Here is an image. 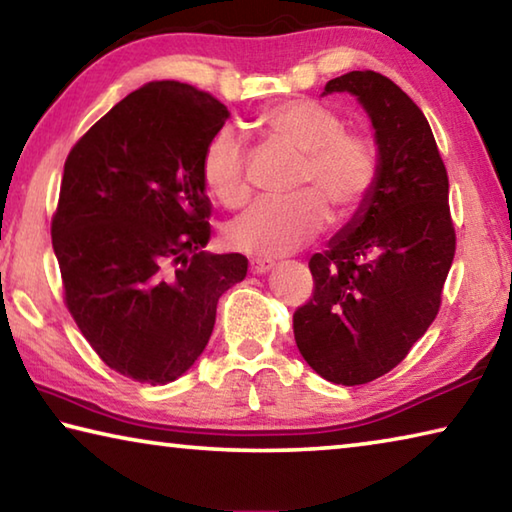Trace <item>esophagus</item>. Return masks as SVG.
Wrapping results in <instances>:
<instances>
[{"label":"esophagus","instance_id":"esophagus-1","mask_svg":"<svg viewBox=\"0 0 512 512\" xmlns=\"http://www.w3.org/2000/svg\"><path fill=\"white\" fill-rule=\"evenodd\" d=\"M273 268L271 259H250V273L255 275H264Z\"/></svg>","mask_w":512,"mask_h":512}]
</instances>
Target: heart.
Returning <instances> with one entry per match:
<instances>
[{
  "label": "heart",
  "mask_w": 512,
  "mask_h": 512,
  "mask_svg": "<svg viewBox=\"0 0 512 512\" xmlns=\"http://www.w3.org/2000/svg\"><path fill=\"white\" fill-rule=\"evenodd\" d=\"M268 140L307 155L302 194L293 201H257L228 225V244L248 255L275 257L314 239L327 223L325 203L350 219L377 183V149L366 135L345 131L341 115L311 99L275 103L257 117ZM201 176L216 201L237 207L248 198L246 146L223 126L205 144Z\"/></svg>",
  "instance_id": "1"
}]
</instances>
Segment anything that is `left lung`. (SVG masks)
I'll use <instances>...</instances> for the list:
<instances>
[{"mask_svg":"<svg viewBox=\"0 0 512 512\" xmlns=\"http://www.w3.org/2000/svg\"><path fill=\"white\" fill-rule=\"evenodd\" d=\"M334 92L368 112L379 173L327 250L309 259L314 296L293 314V336L320 377L359 386L393 370L433 323L456 235L445 164L409 94L370 69L336 76L323 94Z\"/></svg>","mask_w":512,"mask_h":512,"instance_id":"obj_1","label":"left lung"}]
</instances>
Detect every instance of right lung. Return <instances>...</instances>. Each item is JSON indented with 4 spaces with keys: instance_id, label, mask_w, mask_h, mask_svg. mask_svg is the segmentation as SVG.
Returning a JSON list of instances; mask_svg holds the SVG:
<instances>
[{
    "instance_id": "right-lung-1",
    "label": "right lung",
    "mask_w": 512,
    "mask_h": 512,
    "mask_svg": "<svg viewBox=\"0 0 512 512\" xmlns=\"http://www.w3.org/2000/svg\"><path fill=\"white\" fill-rule=\"evenodd\" d=\"M228 108L187 83L121 99L65 160L51 244L69 314L101 361L160 386L194 366L216 305L246 277L239 253H205V144Z\"/></svg>"
}]
</instances>
